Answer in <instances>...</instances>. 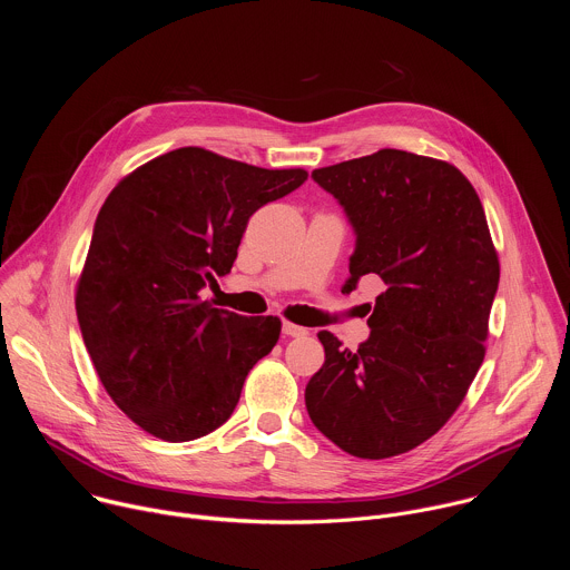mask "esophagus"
I'll return each instance as SVG.
<instances>
[{"instance_id":"34e87169","label":"esophagus","mask_w":570,"mask_h":570,"mask_svg":"<svg viewBox=\"0 0 570 570\" xmlns=\"http://www.w3.org/2000/svg\"><path fill=\"white\" fill-rule=\"evenodd\" d=\"M282 334L291 336V338H304L308 334V330H304V327H299V324H293V322H284Z\"/></svg>"}]
</instances>
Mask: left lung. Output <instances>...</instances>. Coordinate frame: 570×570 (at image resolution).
Instances as JSON below:
<instances>
[{"mask_svg": "<svg viewBox=\"0 0 570 570\" xmlns=\"http://www.w3.org/2000/svg\"><path fill=\"white\" fill-rule=\"evenodd\" d=\"M311 178L356 234L345 291L363 275L385 291L356 352L317 334L324 365L306 383V411L350 455L392 458L435 435L462 403L484 358L499 257L475 189L449 161L383 148Z\"/></svg>", "mask_w": 570, "mask_h": 570, "instance_id": "obj_1", "label": "left lung"}]
</instances>
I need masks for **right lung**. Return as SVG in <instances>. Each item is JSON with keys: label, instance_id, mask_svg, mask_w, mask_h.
Segmentation results:
<instances>
[{"label": "right lung", "instance_id": "add662e5", "mask_svg": "<svg viewBox=\"0 0 570 570\" xmlns=\"http://www.w3.org/2000/svg\"><path fill=\"white\" fill-rule=\"evenodd\" d=\"M185 146L126 176L106 198L76 288L80 334L119 409L146 433L189 442L234 413L243 381L279 341V317L214 308L250 216L304 185Z\"/></svg>", "mask_w": 570, "mask_h": 570}]
</instances>
